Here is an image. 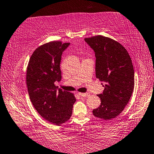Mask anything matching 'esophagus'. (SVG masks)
<instances>
[{
    "label": "esophagus",
    "mask_w": 154,
    "mask_h": 154,
    "mask_svg": "<svg viewBox=\"0 0 154 154\" xmlns=\"http://www.w3.org/2000/svg\"><path fill=\"white\" fill-rule=\"evenodd\" d=\"M78 94H79V96H82V97H88V96H89V94H88V93H79Z\"/></svg>",
    "instance_id": "1"
}]
</instances>
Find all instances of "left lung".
I'll return each instance as SVG.
<instances>
[{"label": "left lung", "mask_w": 154, "mask_h": 154, "mask_svg": "<svg viewBox=\"0 0 154 154\" xmlns=\"http://www.w3.org/2000/svg\"><path fill=\"white\" fill-rule=\"evenodd\" d=\"M95 52L96 75L105 85L98 94L101 103L93 110L94 116L110 120L118 116L127 105L134 88L131 59L121 44L101 35L85 38Z\"/></svg>", "instance_id": "obj_1"}]
</instances>
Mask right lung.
I'll list each match as a JSON object with an SVG mask.
<instances>
[{
	"mask_svg": "<svg viewBox=\"0 0 154 154\" xmlns=\"http://www.w3.org/2000/svg\"><path fill=\"white\" fill-rule=\"evenodd\" d=\"M69 42L51 41L35 49L27 67V90L31 102L41 116L56 125L65 123L72 114L75 102L74 94L55 85L60 81V64Z\"/></svg>",
	"mask_w": 154,
	"mask_h": 154,
	"instance_id": "add662e5",
	"label": "right lung"
}]
</instances>
